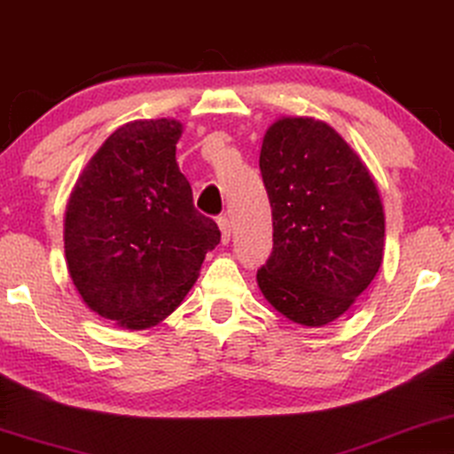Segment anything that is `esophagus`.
<instances>
[{
  "mask_svg": "<svg viewBox=\"0 0 454 454\" xmlns=\"http://www.w3.org/2000/svg\"><path fill=\"white\" fill-rule=\"evenodd\" d=\"M217 226H220V231H222V243H228V240H231V234H232L231 220H228L226 215L217 217Z\"/></svg>",
  "mask_w": 454,
  "mask_h": 454,
  "instance_id": "obj_1",
  "label": "esophagus"
}]
</instances>
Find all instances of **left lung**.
<instances>
[{
	"instance_id": "8db88e82",
	"label": "left lung",
	"mask_w": 454,
	"mask_h": 454,
	"mask_svg": "<svg viewBox=\"0 0 454 454\" xmlns=\"http://www.w3.org/2000/svg\"><path fill=\"white\" fill-rule=\"evenodd\" d=\"M259 168L274 247L257 286L290 322L322 328L348 311L384 259L378 184L324 120L282 116L265 130Z\"/></svg>"
}]
</instances>
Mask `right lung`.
Segmentation results:
<instances>
[{
	"instance_id": "right-lung-1",
	"label": "right lung",
	"mask_w": 454,
	"mask_h": 454,
	"mask_svg": "<svg viewBox=\"0 0 454 454\" xmlns=\"http://www.w3.org/2000/svg\"><path fill=\"white\" fill-rule=\"evenodd\" d=\"M183 124L132 120L97 149L64 215L66 265L82 303L120 328L166 319L197 282L220 228L192 205L176 161Z\"/></svg>"
}]
</instances>
